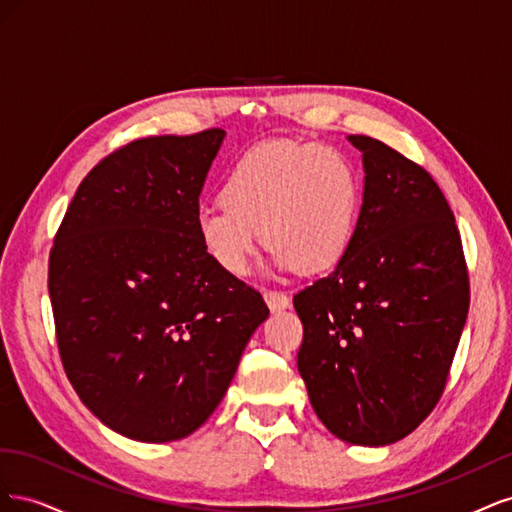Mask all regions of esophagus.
Instances as JSON below:
<instances>
[{
  "label": "esophagus",
  "mask_w": 512,
  "mask_h": 512,
  "mask_svg": "<svg viewBox=\"0 0 512 512\" xmlns=\"http://www.w3.org/2000/svg\"><path fill=\"white\" fill-rule=\"evenodd\" d=\"M265 301L271 307V312H280V309L290 307V297L280 290H265Z\"/></svg>",
  "instance_id": "34e87169"
}]
</instances>
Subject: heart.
<instances>
[{
    "label": "heart",
    "mask_w": 512,
    "mask_h": 512,
    "mask_svg": "<svg viewBox=\"0 0 512 512\" xmlns=\"http://www.w3.org/2000/svg\"><path fill=\"white\" fill-rule=\"evenodd\" d=\"M220 196L224 207L200 209L196 230L215 265L237 277L250 269L260 232L277 269H331L350 247L361 203L344 151L290 141L247 151Z\"/></svg>",
    "instance_id": "obj_1"
}]
</instances>
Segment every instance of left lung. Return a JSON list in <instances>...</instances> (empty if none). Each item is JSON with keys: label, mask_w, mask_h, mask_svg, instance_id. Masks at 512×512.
Here are the masks:
<instances>
[{"label": "left lung", "mask_w": 512, "mask_h": 512, "mask_svg": "<svg viewBox=\"0 0 512 512\" xmlns=\"http://www.w3.org/2000/svg\"><path fill=\"white\" fill-rule=\"evenodd\" d=\"M365 192L333 273L294 294L309 401L333 436L384 446L440 401L468 318L470 277L455 215L427 170L352 134Z\"/></svg>", "instance_id": "left-lung-1"}]
</instances>
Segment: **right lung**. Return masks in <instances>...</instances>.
Wrapping results in <instances>:
<instances>
[{
	"instance_id": "1",
	"label": "right lung",
	"mask_w": 512,
	"mask_h": 512,
	"mask_svg": "<svg viewBox=\"0 0 512 512\" xmlns=\"http://www.w3.org/2000/svg\"><path fill=\"white\" fill-rule=\"evenodd\" d=\"M224 130L149 136L81 181L49 258L66 376L121 436H190L222 401L252 333L260 292L224 273L196 230Z\"/></svg>"
}]
</instances>
